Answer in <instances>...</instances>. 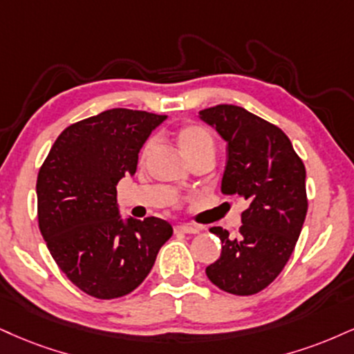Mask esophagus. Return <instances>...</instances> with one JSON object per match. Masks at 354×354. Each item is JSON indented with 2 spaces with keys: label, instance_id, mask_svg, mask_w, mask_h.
<instances>
[{
  "label": "esophagus",
  "instance_id": "34e87169",
  "mask_svg": "<svg viewBox=\"0 0 354 354\" xmlns=\"http://www.w3.org/2000/svg\"><path fill=\"white\" fill-rule=\"evenodd\" d=\"M201 229L198 225H189V224H180L174 225V232H183V234H198Z\"/></svg>",
  "mask_w": 354,
  "mask_h": 354
}]
</instances>
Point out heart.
Here are the masks:
<instances>
[{
  "mask_svg": "<svg viewBox=\"0 0 354 354\" xmlns=\"http://www.w3.org/2000/svg\"><path fill=\"white\" fill-rule=\"evenodd\" d=\"M176 142L180 145L181 151L189 161L194 160L196 156L204 155V153H212L214 155V140H212L211 131L204 129L199 123H186L176 130ZM153 148V142L148 140L143 145L142 151H140V158L145 160L150 155Z\"/></svg>",
  "mask_w": 354,
  "mask_h": 354,
  "instance_id": "1",
  "label": "heart"
}]
</instances>
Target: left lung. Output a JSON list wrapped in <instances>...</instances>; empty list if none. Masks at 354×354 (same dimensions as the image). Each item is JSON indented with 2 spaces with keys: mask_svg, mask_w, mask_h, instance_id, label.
<instances>
[{
  "mask_svg": "<svg viewBox=\"0 0 354 354\" xmlns=\"http://www.w3.org/2000/svg\"><path fill=\"white\" fill-rule=\"evenodd\" d=\"M199 118L227 143L221 191L249 203L236 237L223 227L209 229L223 252L206 275L221 290L254 295L283 270L299 241L308 209L305 165L279 127L245 109L216 105L201 110Z\"/></svg>",
  "mask_w": 354,
  "mask_h": 354,
  "instance_id": "left-lung-1",
  "label": "left lung"
}]
</instances>
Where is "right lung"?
<instances>
[{
    "label": "right lung",
    "mask_w": 354,
    "mask_h": 354,
    "mask_svg": "<svg viewBox=\"0 0 354 354\" xmlns=\"http://www.w3.org/2000/svg\"><path fill=\"white\" fill-rule=\"evenodd\" d=\"M166 115L112 109L72 123L37 174V221L57 267L100 300L133 292L173 236L160 218L123 223L117 185L135 174L143 143Z\"/></svg>",
    "instance_id": "right-lung-1"
}]
</instances>
